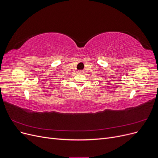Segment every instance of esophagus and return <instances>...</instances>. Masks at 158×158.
<instances>
[{
    "instance_id": "esophagus-1",
    "label": "esophagus",
    "mask_w": 158,
    "mask_h": 158,
    "mask_svg": "<svg viewBox=\"0 0 158 158\" xmlns=\"http://www.w3.org/2000/svg\"><path fill=\"white\" fill-rule=\"evenodd\" d=\"M77 72H78V74H83L84 73V72L82 70H78Z\"/></svg>"
}]
</instances>
